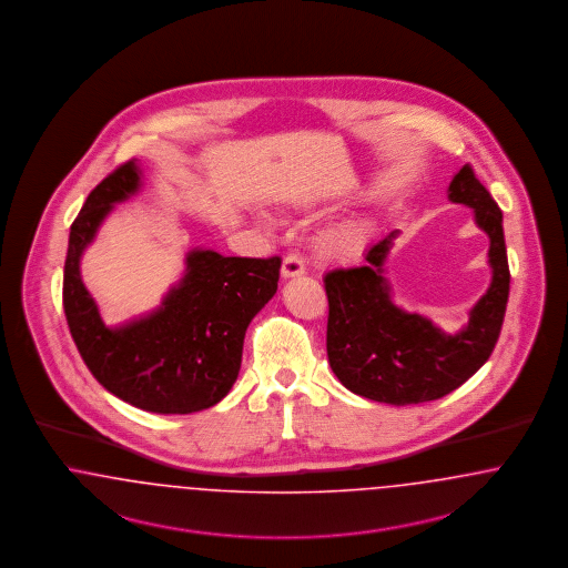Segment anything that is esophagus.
I'll return each mask as SVG.
<instances>
[{
  "instance_id": "esophagus-1",
  "label": "esophagus",
  "mask_w": 568,
  "mask_h": 568,
  "mask_svg": "<svg viewBox=\"0 0 568 568\" xmlns=\"http://www.w3.org/2000/svg\"><path fill=\"white\" fill-rule=\"evenodd\" d=\"M303 273H305V265H303L301 256L288 254L282 263V277H296V275H303Z\"/></svg>"
}]
</instances>
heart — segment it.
<instances>
[{
	"instance_id": "heart-1",
	"label": "heart",
	"mask_w": 568,
	"mask_h": 568,
	"mask_svg": "<svg viewBox=\"0 0 568 568\" xmlns=\"http://www.w3.org/2000/svg\"><path fill=\"white\" fill-rule=\"evenodd\" d=\"M369 237V229L365 222L347 221L335 224L324 235V246L335 258H352L356 256Z\"/></svg>"
}]
</instances>
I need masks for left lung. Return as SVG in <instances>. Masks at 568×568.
Returning <instances> with one entry per match:
<instances>
[{
  "label": "left lung",
  "mask_w": 568,
  "mask_h": 568,
  "mask_svg": "<svg viewBox=\"0 0 568 568\" xmlns=\"http://www.w3.org/2000/svg\"><path fill=\"white\" fill-rule=\"evenodd\" d=\"M447 197L473 207L477 226L490 237L493 282L463 331L447 335L428 318L393 303L384 261L398 231L369 247L367 265L324 275L328 365L354 395L390 405L435 400L463 386L493 354L511 280L503 212L470 165L454 175Z\"/></svg>",
  "instance_id": "1"
}]
</instances>
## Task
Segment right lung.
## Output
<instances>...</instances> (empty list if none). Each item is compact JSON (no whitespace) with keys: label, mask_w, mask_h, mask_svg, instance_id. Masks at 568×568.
Segmentation results:
<instances>
[{"label":"right lung","mask_w":568,"mask_h":568,"mask_svg":"<svg viewBox=\"0 0 568 568\" xmlns=\"http://www.w3.org/2000/svg\"><path fill=\"white\" fill-rule=\"evenodd\" d=\"M142 172L126 161L103 178L70 229L63 310L75 347L99 384L154 414H193L229 395L242 367L250 321L275 295L282 258L222 256L193 250L186 273L159 310L105 326L80 277V256L114 203L138 193Z\"/></svg>","instance_id":"right-lung-1"}]
</instances>
